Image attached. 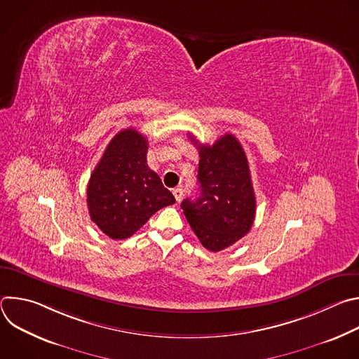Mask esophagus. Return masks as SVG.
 Returning a JSON list of instances; mask_svg holds the SVG:
<instances>
[{
    "mask_svg": "<svg viewBox=\"0 0 359 359\" xmlns=\"http://www.w3.org/2000/svg\"><path fill=\"white\" fill-rule=\"evenodd\" d=\"M173 196H175L176 201H180V200H182V197H183V189H182V187H176V189H173Z\"/></svg>",
    "mask_w": 359,
    "mask_h": 359,
    "instance_id": "34e87169",
    "label": "esophagus"
}]
</instances>
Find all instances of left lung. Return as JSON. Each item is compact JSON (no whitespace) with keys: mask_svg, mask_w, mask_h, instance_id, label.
Instances as JSON below:
<instances>
[{"mask_svg":"<svg viewBox=\"0 0 359 359\" xmlns=\"http://www.w3.org/2000/svg\"><path fill=\"white\" fill-rule=\"evenodd\" d=\"M197 144V140L191 137ZM200 196L182 201L183 213L208 250L217 252L244 237L255 217V196L247 156L230 133L198 144Z\"/></svg>","mask_w":359,"mask_h":359,"instance_id":"left-lung-1","label":"left lung"}]
</instances>
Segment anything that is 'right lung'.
I'll use <instances>...</instances> for the list:
<instances>
[{"instance_id": "right-lung-1", "label": "right lung", "mask_w": 359, "mask_h": 359, "mask_svg": "<svg viewBox=\"0 0 359 359\" xmlns=\"http://www.w3.org/2000/svg\"><path fill=\"white\" fill-rule=\"evenodd\" d=\"M147 139L128 128L114 136L88 183L90 220L114 240L135 234L176 200L146 162Z\"/></svg>"}]
</instances>
